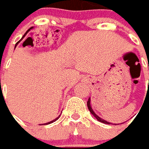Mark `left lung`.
<instances>
[{
  "instance_id": "obj_1",
  "label": "left lung",
  "mask_w": 149,
  "mask_h": 149,
  "mask_svg": "<svg viewBox=\"0 0 149 149\" xmlns=\"http://www.w3.org/2000/svg\"><path fill=\"white\" fill-rule=\"evenodd\" d=\"M87 107H88V108H89V111H90V113L95 117V118L98 120L99 122H101V123H106V124H112L111 123H109V122H107L106 121V120H104V119H102V118H101L98 116V115H97L95 113H94V111H93V109H92V107H91V105H90V98H89V100H88V102H87ZM115 124V123H114Z\"/></svg>"
}]
</instances>
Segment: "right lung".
Returning a JSON list of instances; mask_svg holds the SVG:
<instances>
[{
    "label": "right lung",
    "mask_w": 149,
    "mask_h": 149,
    "mask_svg": "<svg viewBox=\"0 0 149 149\" xmlns=\"http://www.w3.org/2000/svg\"><path fill=\"white\" fill-rule=\"evenodd\" d=\"M32 28H33V27L30 28V29H29V30H28V31H26V32H28V31H30V30H31V29H32ZM17 43H18V42H17V43H16V46H17ZM16 46H15V47H16ZM60 116H59V117H57L56 118H55V119H54V120H52V121H51V122H48V123H44V125H46V124H50V123H53V122L56 121L57 119H58V118H60ZM42 125H43V124H42Z\"/></svg>",
    "instance_id": "1"
}]
</instances>
